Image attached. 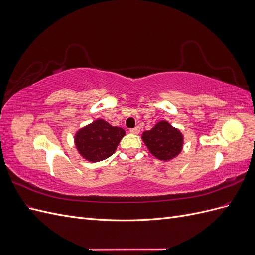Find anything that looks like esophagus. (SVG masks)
<instances>
[{"instance_id": "1", "label": "esophagus", "mask_w": 255, "mask_h": 255, "mask_svg": "<svg viewBox=\"0 0 255 255\" xmlns=\"http://www.w3.org/2000/svg\"><path fill=\"white\" fill-rule=\"evenodd\" d=\"M140 132V128L139 127H135L134 128H129V133L130 134H138Z\"/></svg>"}]
</instances>
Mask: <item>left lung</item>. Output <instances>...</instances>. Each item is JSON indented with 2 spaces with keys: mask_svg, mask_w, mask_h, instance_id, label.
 <instances>
[{
  "mask_svg": "<svg viewBox=\"0 0 255 255\" xmlns=\"http://www.w3.org/2000/svg\"><path fill=\"white\" fill-rule=\"evenodd\" d=\"M142 140L149 151L159 160H170L183 148V135L166 120L157 122L152 129L142 134Z\"/></svg>",
  "mask_w": 255,
  "mask_h": 255,
  "instance_id": "left-lung-1",
  "label": "left lung"
}]
</instances>
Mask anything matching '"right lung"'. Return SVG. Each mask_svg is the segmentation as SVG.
Listing matches in <instances>:
<instances>
[{
    "label": "right lung",
    "mask_w": 255,
    "mask_h": 255,
    "mask_svg": "<svg viewBox=\"0 0 255 255\" xmlns=\"http://www.w3.org/2000/svg\"><path fill=\"white\" fill-rule=\"evenodd\" d=\"M125 135L123 128L113 127L103 119H97L75 134L74 142L85 159L97 163L112 156Z\"/></svg>",
    "instance_id": "right-lung-1"
}]
</instances>
